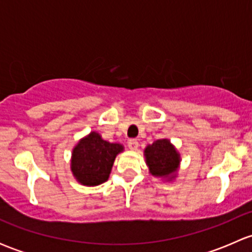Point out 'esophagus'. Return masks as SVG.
Segmentation results:
<instances>
[{
  "instance_id": "1",
  "label": "esophagus",
  "mask_w": 252,
  "mask_h": 252,
  "mask_svg": "<svg viewBox=\"0 0 252 252\" xmlns=\"http://www.w3.org/2000/svg\"><path fill=\"white\" fill-rule=\"evenodd\" d=\"M128 146L130 150H136L139 147V142L136 139H130V140L128 141Z\"/></svg>"
}]
</instances>
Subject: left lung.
Here are the masks:
<instances>
[{
    "mask_svg": "<svg viewBox=\"0 0 252 252\" xmlns=\"http://www.w3.org/2000/svg\"><path fill=\"white\" fill-rule=\"evenodd\" d=\"M150 173L172 180L180 163V155L168 139H159L147 145L144 151Z\"/></svg>",
    "mask_w": 252,
    "mask_h": 252,
    "instance_id": "obj_1",
    "label": "left lung"
}]
</instances>
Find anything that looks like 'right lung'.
Listing matches in <instances>:
<instances>
[{
	"instance_id": "obj_1",
	"label": "right lung",
	"mask_w": 252,
	"mask_h": 252,
	"mask_svg": "<svg viewBox=\"0 0 252 252\" xmlns=\"http://www.w3.org/2000/svg\"><path fill=\"white\" fill-rule=\"evenodd\" d=\"M123 145L106 141L96 131H91L75 145L72 152L70 169L77 182L86 187H96L108 179L116 156Z\"/></svg>"
}]
</instances>
